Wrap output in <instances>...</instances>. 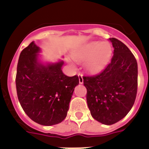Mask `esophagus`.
<instances>
[{
	"mask_svg": "<svg viewBox=\"0 0 149 149\" xmlns=\"http://www.w3.org/2000/svg\"><path fill=\"white\" fill-rule=\"evenodd\" d=\"M79 84H83L84 83V79H83V76L81 74H79Z\"/></svg>",
	"mask_w": 149,
	"mask_h": 149,
	"instance_id": "obj_1",
	"label": "esophagus"
}]
</instances>
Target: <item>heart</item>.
I'll return each instance as SVG.
<instances>
[{
	"label": "heart",
	"mask_w": 149,
	"mask_h": 149,
	"mask_svg": "<svg viewBox=\"0 0 149 149\" xmlns=\"http://www.w3.org/2000/svg\"><path fill=\"white\" fill-rule=\"evenodd\" d=\"M112 48L107 43L92 41L81 47L74 54L79 63L86 62L85 68L89 73H97L105 68L111 60Z\"/></svg>",
	"instance_id": "b5f03b06"
}]
</instances>
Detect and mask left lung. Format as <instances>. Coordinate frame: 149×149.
<instances>
[{"label":"left lung","mask_w":149,"mask_h":149,"mask_svg":"<svg viewBox=\"0 0 149 149\" xmlns=\"http://www.w3.org/2000/svg\"><path fill=\"white\" fill-rule=\"evenodd\" d=\"M109 40L114 48L111 63L98 75L83 78L91 115L106 125L126 116L133 106L138 89L136 59L122 41Z\"/></svg>","instance_id":"obj_1"}]
</instances>
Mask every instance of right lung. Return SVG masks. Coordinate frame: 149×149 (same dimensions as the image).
Segmentation results:
<instances>
[{
	"label": "right lung",
	"mask_w": 149,
	"mask_h": 149,
	"mask_svg": "<svg viewBox=\"0 0 149 149\" xmlns=\"http://www.w3.org/2000/svg\"><path fill=\"white\" fill-rule=\"evenodd\" d=\"M41 48L34 41L22 51L17 64L16 86L18 100L26 114L44 126L63 122L67 116L77 76H65L64 62L41 63Z\"/></svg>",
	"instance_id": "right-lung-1"
}]
</instances>
